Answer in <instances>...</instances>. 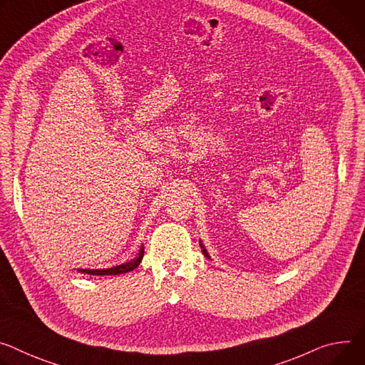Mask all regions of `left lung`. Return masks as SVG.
Here are the masks:
<instances>
[{"label":"left lung","instance_id":"1","mask_svg":"<svg viewBox=\"0 0 365 365\" xmlns=\"http://www.w3.org/2000/svg\"><path fill=\"white\" fill-rule=\"evenodd\" d=\"M200 246H201V249H202V253H204L208 259H211V257H210V255H208V252H207V249L204 247V245H202V242H201V240H200Z\"/></svg>","mask_w":365,"mask_h":365}]
</instances>
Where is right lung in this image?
<instances>
[{"instance_id":"1","label":"right lung","mask_w":365,"mask_h":365,"mask_svg":"<svg viewBox=\"0 0 365 365\" xmlns=\"http://www.w3.org/2000/svg\"><path fill=\"white\" fill-rule=\"evenodd\" d=\"M144 256V245L141 246L138 256L134 257L129 262H125L122 264H116L113 268H106V269H77V272L81 274H87V275H96V277H102V275H120V274H126L129 271H134L138 264L141 263Z\"/></svg>"}]
</instances>
